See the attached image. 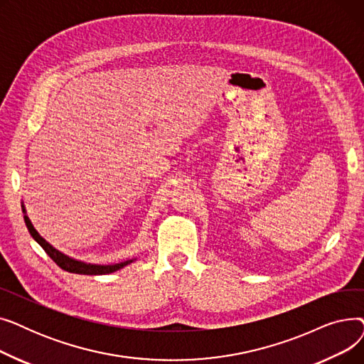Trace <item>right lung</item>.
I'll use <instances>...</instances> for the list:
<instances>
[{"label": "right lung", "instance_id": "obj_1", "mask_svg": "<svg viewBox=\"0 0 364 364\" xmlns=\"http://www.w3.org/2000/svg\"><path fill=\"white\" fill-rule=\"evenodd\" d=\"M22 211H23V218H25V223H26V227L28 230L31 233V236L33 237V240L40 245L43 250L47 252V255L60 267V269H63L65 272H69V273H75V274H92V276H97V274H110L113 272H118L121 269H124L125 265L131 264L132 261H136V258L134 259H127L124 262H118V264H91V262H84V261H80V259H75L63 252H60L59 250H55V247L53 245H50L40 233H38L35 230L33 224L31 223L28 214H26V208L22 202Z\"/></svg>", "mask_w": 364, "mask_h": 364}]
</instances>
